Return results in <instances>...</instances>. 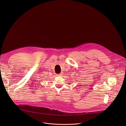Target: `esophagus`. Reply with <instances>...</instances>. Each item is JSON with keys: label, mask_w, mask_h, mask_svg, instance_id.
<instances>
[{"label": "esophagus", "mask_w": 126, "mask_h": 126, "mask_svg": "<svg viewBox=\"0 0 126 126\" xmlns=\"http://www.w3.org/2000/svg\"><path fill=\"white\" fill-rule=\"evenodd\" d=\"M57 76H58V77H61V76H62V75L60 74H57Z\"/></svg>", "instance_id": "esophagus-1"}]
</instances>
